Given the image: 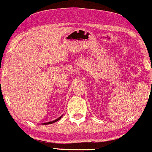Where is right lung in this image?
I'll return each mask as SVG.
<instances>
[{
    "mask_svg": "<svg viewBox=\"0 0 152 152\" xmlns=\"http://www.w3.org/2000/svg\"><path fill=\"white\" fill-rule=\"evenodd\" d=\"M61 117L62 116H61L60 117V118H58V119H56V120H55V121H50V122H48V123H43V124L44 125H48V124H52V123H56V121H59L60 119H61Z\"/></svg>",
    "mask_w": 152,
    "mask_h": 152,
    "instance_id": "obj_1",
    "label": "right lung"
}]
</instances>
